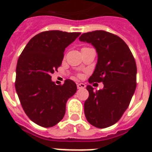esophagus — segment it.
<instances>
[{"instance_id": "34e87169", "label": "esophagus", "mask_w": 152, "mask_h": 152, "mask_svg": "<svg viewBox=\"0 0 152 152\" xmlns=\"http://www.w3.org/2000/svg\"><path fill=\"white\" fill-rule=\"evenodd\" d=\"M86 85L84 83H77V88H79V89H81V88H86Z\"/></svg>"}]
</instances>
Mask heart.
Returning a JSON list of instances; mask_svg holds the SVG:
<instances>
[{
    "label": "heart",
    "mask_w": 152,
    "mask_h": 152,
    "mask_svg": "<svg viewBox=\"0 0 152 152\" xmlns=\"http://www.w3.org/2000/svg\"><path fill=\"white\" fill-rule=\"evenodd\" d=\"M80 76H81V75H78V77H80Z\"/></svg>",
    "instance_id": "heart-1"
}]
</instances>
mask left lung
Segmentation results:
<instances>
[{"label": "left lung", "instance_id": "obj_1", "mask_svg": "<svg viewBox=\"0 0 152 152\" xmlns=\"http://www.w3.org/2000/svg\"><path fill=\"white\" fill-rule=\"evenodd\" d=\"M80 41L91 43L98 54L96 69L88 82H103L94 90L88 85L84 104L87 121L99 129L115 124L128 108L137 86V64L130 49L118 36L104 30L82 34Z\"/></svg>", "mask_w": 152, "mask_h": 152}]
</instances>
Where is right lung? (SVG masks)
Returning <instances> with one entry per match:
<instances>
[{
  "instance_id": "1",
  "label": "right lung",
  "mask_w": 152,
  "mask_h": 152,
  "mask_svg": "<svg viewBox=\"0 0 152 152\" xmlns=\"http://www.w3.org/2000/svg\"><path fill=\"white\" fill-rule=\"evenodd\" d=\"M81 33L48 30L28 42L16 66L15 90L29 118L42 127H53L63 119L67 99L77 91L70 79L64 85L52 82V75L61 66L65 48Z\"/></svg>"
}]
</instances>
